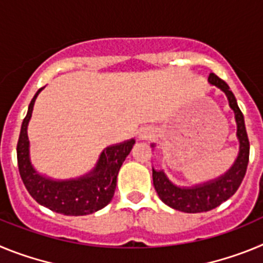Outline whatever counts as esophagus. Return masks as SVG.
<instances>
[{
  "label": "esophagus",
  "instance_id": "1",
  "mask_svg": "<svg viewBox=\"0 0 263 263\" xmlns=\"http://www.w3.org/2000/svg\"><path fill=\"white\" fill-rule=\"evenodd\" d=\"M139 137H141L142 139H147V138H150V137H152V133H150V132H147V130H143L142 133L139 134Z\"/></svg>",
  "mask_w": 263,
  "mask_h": 263
}]
</instances>
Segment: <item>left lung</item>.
Returning <instances> with one entry per match:
<instances>
[{
    "instance_id": "obj_1",
    "label": "left lung",
    "mask_w": 263,
    "mask_h": 263,
    "mask_svg": "<svg viewBox=\"0 0 263 263\" xmlns=\"http://www.w3.org/2000/svg\"><path fill=\"white\" fill-rule=\"evenodd\" d=\"M208 81L212 85L220 88L229 100V105L233 109L234 116H236L240 153L231 170H228V173H225L218 179L204 183L201 185H196L194 188L176 187L167 179L163 171H157L153 168V182H154L155 191L160 197V200L174 210L185 213L206 212L233 196L242 183L248 163H249V138L246 133L243 115L237 105L236 97L229 85L215 73H210Z\"/></svg>"
}]
</instances>
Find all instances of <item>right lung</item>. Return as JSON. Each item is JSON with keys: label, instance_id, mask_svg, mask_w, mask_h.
Masks as SVG:
<instances>
[{"label": "right lung", "instance_id": "obj_1", "mask_svg": "<svg viewBox=\"0 0 263 263\" xmlns=\"http://www.w3.org/2000/svg\"><path fill=\"white\" fill-rule=\"evenodd\" d=\"M42 89L43 88L32 97L17 143L18 170L23 184L36 203L53 212L66 216H84L96 212L110 203L117 185L118 171L136 141L130 139L106 147L100 155L93 171L83 178L57 182L39 175L30 163L27 125L36 96Z\"/></svg>", "mask_w": 263, "mask_h": 263}]
</instances>
